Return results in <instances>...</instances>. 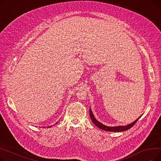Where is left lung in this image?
<instances>
[{
    "mask_svg": "<svg viewBox=\"0 0 161 161\" xmlns=\"http://www.w3.org/2000/svg\"><path fill=\"white\" fill-rule=\"evenodd\" d=\"M89 115H90V117L91 119V121H92V123H93L97 126H98V128L103 129L104 130H106V131H109V132H122V131H125V130H129V129H130L131 127H132V126L134 125V124L136 123L137 122V121L140 119V118L141 117H139L138 119L134 121V122H132V123L130 124H129L127 125L126 126H106L102 123H100L99 121H98L93 115V114H92V110L91 109L89 108Z\"/></svg>",
    "mask_w": 161,
    "mask_h": 161,
    "instance_id": "1",
    "label": "left lung"
}]
</instances>
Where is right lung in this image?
Segmentation results:
<instances>
[{"mask_svg":"<svg viewBox=\"0 0 161 161\" xmlns=\"http://www.w3.org/2000/svg\"><path fill=\"white\" fill-rule=\"evenodd\" d=\"M56 124H57V123H56ZM52 125H51V126H47V127H48V128H50V127H52Z\"/></svg>","mask_w":161,"mask_h":161,"instance_id":"1","label":"right lung"}]
</instances>
